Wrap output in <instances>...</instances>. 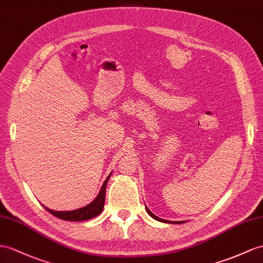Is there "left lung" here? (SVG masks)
Wrapping results in <instances>:
<instances>
[{
	"instance_id": "left-lung-1",
	"label": "left lung",
	"mask_w": 263,
	"mask_h": 263,
	"mask_svg": "<svg viewBox=\"0 0 263 263\" xmlns=\"http://www.w3.org/2000/svg\"><path fill=\"white\" fill-rule=\"evenodd\" d=\"M146 211H147V213H148L153 219H155V220H157V221H159V222H164V223H174V224H181V223H184V221H167V220H163V219H159L158 216H156L155 214H153L151 211L148 210V208H146Z\"/></svg>"
}]
</instances>
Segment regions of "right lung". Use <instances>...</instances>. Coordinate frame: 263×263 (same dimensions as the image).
<instances>
[{"instance_id": "add662e5", "label": "right lung", "mask_w": 263, "mask_h": 263, "mask_svg": "<svg viewBox=\"0 0 263 263\" xmlns=\"http://www.w3.org/2000/svg\"><path fill=\"white\" fill-rule=\"evenodd\" d=\"M111 175V173L106 178V181L102 184V186L99 191V194L97 195V197L95 198V200L90 203L88 204L87 206H83L81 209L78 210H73V211H53V210H50L48 208L44 206L48 212H50L52 215L57 216L58 219H61V220H66V221H86V220H90L92 217L97 216L101 213L102 209H104V204H105V194H106V186H107V183L108 180H109V177Z\"/></svg>"}]
</instances>
